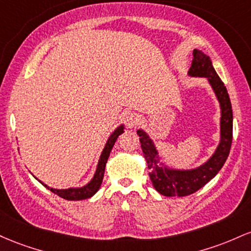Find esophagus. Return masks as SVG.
<instances>
[{"mask_svg":"<svg viewBox=\"0 0 251 251\" xmlns=\"http://www.w3.org/2000/svg\"><path fill=\"white\" fill-rule=\"evenodd\" d=\"M140 116L134 111H126L125 115V122L128 128H133L139 123Z\"/></svg>","mask_w":251,"mask_h":251,"instance_id":"34e87169","label":"esophagus"}]
</instances>
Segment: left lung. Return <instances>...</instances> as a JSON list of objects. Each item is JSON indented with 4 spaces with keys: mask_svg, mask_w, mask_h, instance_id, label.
<instances>
[{
    "mask_svg": "<svg viewBox=\"0 0 251 251\" xmlns=\"http://www.w3.org/2000/svg\"><path fill=\"white\" fill-rule=\"evenodd\" d=\"M190 77L206 78L212 89L219 109V142L213 154L201 165L193 168H179L168 165L160 155L155 142L145 129H139L141 147L147 162L151 184L166 197H185L201 188L215 178L229 156L232 142V108L223 81L213 69L210 57L201 50H193V60L187 73Z\"/></svg>",
    "mask_w": 251,
    "mask_h": 251,
    "instance_id": "1",
    "label": "left lung"
}]
</instances>
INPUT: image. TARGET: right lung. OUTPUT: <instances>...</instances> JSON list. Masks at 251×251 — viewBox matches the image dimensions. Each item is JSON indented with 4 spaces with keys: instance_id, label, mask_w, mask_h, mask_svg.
Returning <instances> with one entry per match:
<instances>
[{
    "instance_id": "obj_1",
    "label": "right lung",
    "mask_w": 251,
    "mask_h": 251,
    "mask_svg": "<svg viewBox=\"0 0 251 251\" xmlns=\"http://www.w3.org/2000/svg\"><path fill=\"white\" fill-rule=\"evenodd\" d=\"M125 133V125H120L117 128L114 129V131L110 134V136L106 140L105 145H104V148L100 153V160H98L97 167H96L95 174L92 176L91 180L85 184L84 186H78V187H69V188H54L50 187L49 185L44 184L41 180L35 178L39 182H41L45 187L49 188L50 191H52L53 193L57 194V196L61 197V198L66 199V201H83V199L91 198L92 196H95L97 193V191L100 190V185H102L103 176H104V171H105V165L106 161H108L109 155H110V151L112 147H114L115 142H116L117 137L120 136L121 134Z\"/></svg>"
}]
</instances>
